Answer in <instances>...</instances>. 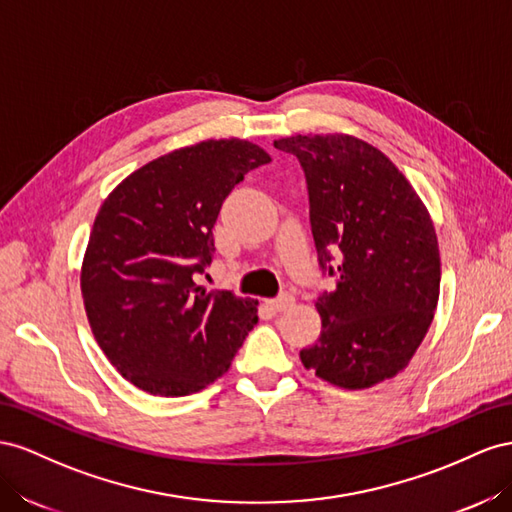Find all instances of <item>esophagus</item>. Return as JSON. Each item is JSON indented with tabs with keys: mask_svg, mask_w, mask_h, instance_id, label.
<instances>
[{
	"mask_svg": "<svg viewBox=\"0 0 512 512\" xmlns=\"http://www.w3.org/2000/svg\"><path fill=\"white\" fill-rule=\"evenodd\" d=\"M294 302H296V298L291 296V294H281L279 298H274V300H268V304H270V309H274V311H287V309H291V306H294Z\"/></svg>",
	"mask_w": 512,
	"mask_h": 512,
	"instance_id": "esophagus-1",
	"label": "esophagus"
}]
</instances>
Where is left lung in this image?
<instances>
[{
    "instance_id": "1",
    "label": "left lung",
    "mask_w": 512,
    "mask_h": 512,
    "mask_svg": "<svg viewBox=\"0 0 512 512\" xmlns=\"http://www.w3.org/2000/svg\"><path fill=\"white\" fill-rule=\"evenodd\" d=\"M274 148L300 160L319 268L337 276L315 302L321 334L300 360L339 388H371L407 367L433 321L442 270L431 216L358 137L296 135Z\"/></svg>"
}]
</instances>
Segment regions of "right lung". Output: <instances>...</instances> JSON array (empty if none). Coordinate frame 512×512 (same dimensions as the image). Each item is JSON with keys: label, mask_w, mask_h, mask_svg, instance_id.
I'll return each mask as SVG.
<instances>
[{"label": "right lung", "mask_w": 512, "mask_h": 512, "mask_svg": "<svg viewBox=\"0 0 512 512\" xmlns=\"http://www.w3.org/2000/svg\"><path fill=\"white\" fill-rule=\"evenodd\" d=\"M244 139H208L133 171L102 203L81 294L109 362L158 397H186L227 373L257 324V300L206 291L212 227L244 175L270 163Z\"/></svg>", "instance_id": "1"}]
</instances>
